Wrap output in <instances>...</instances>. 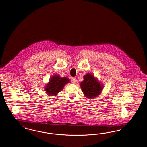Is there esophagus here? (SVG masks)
I'll return each instance as SVG.
<instances>
[{
	"label": "esophagus",
	"instance_id": "obj_1",
	"mask_svg": "<svg viewBox=\"0 0 147 147\" xmlns=\"http://www.w3.org/2000/svg\"><path fill=\"white\" fill-rule=\"evenodd\" d=\"M71 82H72V84H76V82H77V80H76L75 78L73 77V78H71Z\"/></svg>",
	"mask_w": 147,
	"mask_h": 147
}]
</instances>
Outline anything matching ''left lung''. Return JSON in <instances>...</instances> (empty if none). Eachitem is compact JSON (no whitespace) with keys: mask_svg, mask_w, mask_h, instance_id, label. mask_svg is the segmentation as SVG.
I'll use <instances>...</instances> for the list:
<instances>
[{"mask_svg":"<svg viewBox=\"0 0 147 147\" xmlns=\"http://www.w3.org/2000/svg\"><path fill=\"white\" fill-rule=\"evenodd\" d=\"M80 86L85 97L88 99L97 97L100 94L103 88L98 79L91 74L84 76V81L81 82Z\"/></svg>","mask_w":147,"mask_h":147,"instance_id":"8db88e82","label":"left lung"}]
</instances>
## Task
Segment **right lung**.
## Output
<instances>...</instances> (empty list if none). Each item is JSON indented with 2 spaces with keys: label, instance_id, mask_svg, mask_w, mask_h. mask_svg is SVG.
<instances>
[{
  "label": "right lung",
  "instance_id": "1",
  "mask_svg": "<svg viewBox=\"0 0 147 147\" xmlns=\"http://www.w3.org/2000/svg\"><path fill=\"white\" fill-rule=\"evenodd\" d=\"M69 78L61 77L59 75H55L50 78L49 82L45 87V91L50 96H54L62 91L65 85L70 82Z\"/></svg>",
  "mask_w": 147,
  "mask_h": 147
}]
</instances>
